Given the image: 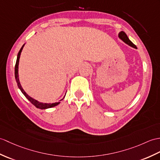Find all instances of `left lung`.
<instances>
[{
  "instance_id": "1",
  "label": "left lung",
  "mask_w": 160,
  "mask_h": 160,
  "mask_svg": "<svg viewBox=\"0 0 160 160\" xmlns=\"http://www.w3.org/2000/svg\"><path fill=\"white\" fill-rule=\"evenodd\" d=\"M118 38H119L121 40L123 41V42H124L125 43L128 44L129 46H132V47H133V48H136V45H134V44H133V43L131 42V41L129 39L128 35H126V33H125V32H123V31L120 32L119 34H118Z\"/></svg>"
}]
</instances>
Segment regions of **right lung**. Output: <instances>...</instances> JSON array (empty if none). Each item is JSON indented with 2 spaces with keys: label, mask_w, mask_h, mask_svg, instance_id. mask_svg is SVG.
Here are the masks:
<instances>
[{
  "label": "right lung",
  "mask_w": 160,
  "mask_h": 160,
  "mask_svg": "<svg viewBox=\"0 0 160 160\" xmlns=\"http://www.w3.org/2000/svg\"><path fill=\"white\" fill-rule=\"evenodd\" d=\"M24 46V45L22 46V47L21 48V49L19 51V52H18V54L16 65H15V78H16V82L18 84V88L20 89V91H22V93L24 94L25 97L27 98L29 100V101L31 102L35 107L38 108L47 109V108H52V107H54L58 105L59 103H60V102H56V103H42V102H39L38 101H37V100L32 98L31 97H30L29 95H28L27 93H26V92L23 90V88H22V86H21V84L20 83V81H19V78H18V65H19V59H20L21 52H22V49H23ZM62 99L61 100H62ZM61 100H60V101H61Z\"/></svg>",
  "instance_id": "right-lung-1"
}]
</instances>
